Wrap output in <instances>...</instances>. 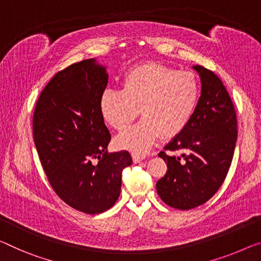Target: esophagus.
Returning <instances> with one entry per match:
<instances>
[{
    "mask_svg": "<svg viewBox=\"0 0 261 261\" xmlns=\"http://www.w3.org/2000/svg\"><path fill=\"white\" fill-rule=\"evenodd\" d=\"M132 158H133V162L134 163H140L141 161H143L144 159H146V156H144V155H139V154H133V155H132Z\"/></svg>",
    "mask_w": 261,
    "mask_h": 261,
    "instance_id": "obj_1",
    "label": "esophagus"
}]
</instances>
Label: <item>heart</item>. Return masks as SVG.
Wrapping results in <instances>:
<instances>
[{"instance_id": "b5f03b06", "label": "heart", "mask_w": 261, "mask_h": 261, "mask_svg": "<svg viewBox=\"0 0 261 261\" xmlns=\"http://www.w3.org/2000/svg\"><path fill=\"white\" fill-rule=\"evenodd\" d=\"M121 86V91H103L99 108L107 125L119 132L125 130L140 112L141 121L115 139L119 148L133 153H146L160 135L172 139L182 133L199 99V84L192 72L156 63L130 69Z\"/></svg>"}]
</instances>
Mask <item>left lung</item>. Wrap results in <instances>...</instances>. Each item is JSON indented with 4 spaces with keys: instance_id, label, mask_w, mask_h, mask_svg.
Returning <instances> with one entry per match:
<instances>
[{
    "instance_id": "8db88e82",
    "label": "left lung",
    "mask_w": 261,
    "mask_h": 261,
    "mask_svg": "<svg viewBox=\"0 0 261 261\" xmlns=\"http://www.w3.org/2000/svg\"><path fill=\"white\" fill-rule=\"evenodd\" d=\"M200 97L188 126L164 147L181 156L159 154L167 162L166 175L156 183L164 203L190 210L207 202L222 186L237 141V115L225 86L214 72L196 65Z\"/></svg>"
}]
</instances>
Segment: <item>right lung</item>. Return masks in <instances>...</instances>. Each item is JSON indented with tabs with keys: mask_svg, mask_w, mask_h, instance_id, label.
Wrapping results in <instances>:
<instances>
[{
	"mask_svg": "<svg viewBox=\"0 0 261 261\" xmlns=\"http://www.w3.org/2000/svg\"><path fill=\"white\" fill-rule=\"evenodd\" d=\"M108 82L106 66L91 58L55 74L34 113V140L43 169L59 197L73 209L101 214L121 190L127 150L108 153L111 133L99 99Z\"/></svg>",
	"mask_w": 261,
	"mask_h": 261,
	"instance_id": "add662e5",
	"label": "right lung"
}]
</instances>
